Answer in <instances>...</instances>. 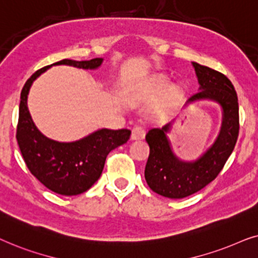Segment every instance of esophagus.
Masks as SVG:
<instances>
[{
    "mask_svg": "<svg viewBox=\"0 0 258 258\" xmlns=\"http://www.w3.org/2000/svg\"><path fill=\"white\" fill-rule=\"evenodd\" d=\"M145 137V128L143 126L137 125L133 127L132 130V135H131V139L132 140H138V139H143Z\"/></svg>",
    "mask_w": 258,
    "mask_h": 258,
    "instance_id": "1",
    "label": "esophagus"
}]
</instances>
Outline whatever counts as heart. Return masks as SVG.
Segmentation results:
<instances>
[{"mask_svg":"<svg viewBox=\"0 0 258 258\" xmlns=\"http://www.w3.org/2000/svg\"><path fill=\"white\" fill-rule=\"evenodd\" d=\"M156 85H157L158 88L163 89L165 86H166V82H165V80H163V79H159V80H157ZM171 94H172V95H179L180 91H179V89H177V88H172V89H171Z\"/></svg>","mask_w":258,"mask_h":258,"instance_id":"heart-1","label":"heart"}]
</instances>
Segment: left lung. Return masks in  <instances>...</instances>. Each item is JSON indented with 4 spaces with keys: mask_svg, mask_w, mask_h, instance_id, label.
Wrapping results in <instances>:
<instances>
[{
    "mask_svg": "<svg viewBox=\"0 0 258 258\" xmlns=\"http://www.w3.org/2000/svg\"><path fill=\"white\" fill-rule=\"evenodd\" d=\"M199 89L187 100H212L221 105V131L207 152L194 161L180 160L173 153L166 133L171 123L151 128L146 135L150 156L145 166V179L156 194L171 199L185 198L210 184L235 149L239 132L238 99L231 81L219 72L192 62Z\"/></svg>",
    "mask_w": 258,
    "mask_h": 258,
    "instance_id": "obj_1",
    "label": "left lung"
}]
</instances>
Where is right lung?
Masks as SVG:
<instances>
[{"label":"right lung","mask_w":258,"mask_h":258,"mask_svg":"<svg viewBox=\"0 0 258 258\" xmlns=\"http://www.w3.org/2000/svg\"><path fill=\"white\" fill-rule=\"evenodd\" d=\"M101 63V57L88 61L61 60L36 71L22 88L16 130L17 144L33 176L55 194L75 196L87 191L100 178L107 154L127 143L131 131L101 128L72 143L47 138L37 130L28 111L27 99L30 86L51 66L68 64L82 70H95Z\"/></svg>","instance_id":"add662e5"}]
</instances>
